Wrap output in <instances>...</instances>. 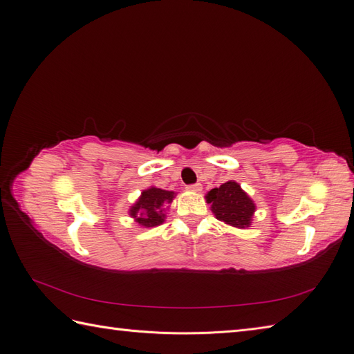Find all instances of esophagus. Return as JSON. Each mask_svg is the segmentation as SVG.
<instances>
[{"label":"esophagus","instance_id":"obj_1","mask_svg":"<svg viewBox=\"0 0 354 354\" xmlns=\"http://www.w3.org/2000/svg\"><path fill=\"white\" fill-rule=\"evenodd\" d=\"M186 189H187V190H190V192H201V190H202V185H201V183L187 185V186H186Z\"/></svg>","mask_w":354,"mask_h":354}]
</instances>
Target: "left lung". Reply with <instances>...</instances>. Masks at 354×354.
I'll return each instance as SVG.
<instances>
[{
    "label": "left lung",
    "mask_w": 354,
    "mask_h": 354,
    "mask_svg": "<svg viewBox=\"0 0 354 354\" xmlns=\"http://www.w3.org/2000/svg\"><path fill=\"white\" fill-rule=\"evenodd\" d=\"M207 199L212 203V212L220 221L230 224L233 227L243 229L250 226L255 205L236 181L230 180L220 187L212 189Z\"/></svg>",
    "instance_id": "8db88e82"
}]
</instances>
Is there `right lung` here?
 <instances>
[{"mask_svg":"<svg viewBox=\"0 0 354 354\" xmlns=\"http://www.w3.org/2000/svg\"><path fill=\"white\" fill-rule=\"evenodd\" d=\"M174 198V192L151 187L145 190L140 199L130 209V216L136 218L138 224L145 227H153L164 221L162 207L171 203Z\"/></svg>","mask_w":354,"mask_h":354,"instance_id":"1","label":"right lung"}]
</instances>
